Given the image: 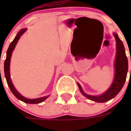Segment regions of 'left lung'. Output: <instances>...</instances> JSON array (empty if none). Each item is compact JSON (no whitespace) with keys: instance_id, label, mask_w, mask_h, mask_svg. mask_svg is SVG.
<instances>
[{"instance_id":"left-lung-1","label":"left lung","mask_w":131,"mask_h":131,"mask_svg":"<svg viewBox=\"0 0 131 131\" xmlns=\"http://www.w3.org/2000/svg\"><path fill=\"white\" fill-rule=\"evenodd\" d=\"M113 34L116 40V56L114 63L115 76L111 86L106 92L100 95L92 96L85 93L79 83H77L80 92H81L82 94L89 100L96 102H106L116 96L117 94L122 89L127 78L128 60L125 54L124 45L117 33H113Z\"/></svg>"}]
</instances>
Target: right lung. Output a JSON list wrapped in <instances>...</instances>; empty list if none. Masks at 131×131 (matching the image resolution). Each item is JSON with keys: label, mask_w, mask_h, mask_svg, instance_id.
Masks as SVG:
<instances>
[{"label": "right lung", "mask_w": 131, "mask_h": 131, "mask_svg": "<svg viewBox=\"0 0 131 131\" xmlns=\"http://www.w3.org/2000/svg\"><path fill=\"white\" fill-rule=\"evenodd\" d=\"M27 31V29H22L18 33V34L16 35V37L13 40V41L10 43V46H9L8 50L6 52V58L5 61H4V75H5L7 83L8 85L9 88H10V91L13 93L14 95L18 98V100H21V101L24 102L25 103H27V104H39V103L45 101L49 96H46L41 97V98H35V99H29L23 96L16 89V88L14 86L13 83L12 82L11 77H10V60H11V56L12 54V52L14 50L16 45L19 40V38L21 37V36L22 35L25 31Z\"/></svg>", "instance_id": "right-lung-1"}]
</instances>
